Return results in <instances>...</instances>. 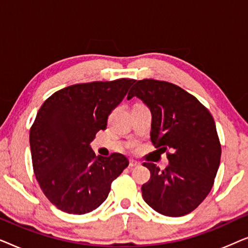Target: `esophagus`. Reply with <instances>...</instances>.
<instances>
[{
	"mask_svg": "<svg viewBox=\"0 0 248 248\" xmlns=\"http://www.w3.org/2000/svg\"><path fill=\"white\" fill-rule=\"evenodd\" d=\"M139 165H140V162L134 160V159H130V164H128L130 167H137V166H139Z\"/></svg>",
	"mask_w": 248,
	"mask_h": 248,
	"instance_id": "34e87169",
	"label": "esophagus"
}]
</instances>
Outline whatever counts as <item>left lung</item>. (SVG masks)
Masks as SVG:
<instances>
[{
  "mask_svg": "<svg viewBox=\"0 0 248 248\" xmlns=\"http://www.w3.org/2000/svg\"><path fill=\"white\" fill-rule=\"evenodd\" d=\"M134 96L150 108L151 142L169 160L164 170L143 164L150 170L143 200L164 216L187 215L208 196L218 171L221 144L215 120L193 94L167 81L139 80L127 99Z\"/></svg>",
  "mask_w": 248,
  "mask_h": 248,
  "instance_id": "8db88e82",
  "label": "left lung"
}]
</instances>
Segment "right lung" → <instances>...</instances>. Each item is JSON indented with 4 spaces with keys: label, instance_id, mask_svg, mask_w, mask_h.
<instances>
[{
    "label": "right lung",
    "instance_id": "right-lung-1",
    "mask_svg": "<svg viewBox=\"0 0 248 248\" xmlns=\"http://www.w3.org/2000/svg\"><path fill=\"white\" fill-rule=\"evenodd\" d=\"M134 82L73 84L54 93L39 108L29 134L33 172L46 198L63 212L84 215L97 209L128 166L127 158L116 152L97 158L89 144Z\"/></svg>",
    "mask_w": 248,
    "mask_h": 248
}]
</instances>
